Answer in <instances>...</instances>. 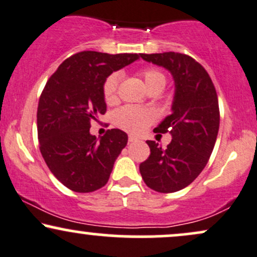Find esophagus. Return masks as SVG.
I'll use <instances>...</instances> for the list:
<instances>
[{
	"label": "esophagus",
	"mask_w": 257,
	"mask_h": 257,
	"mask_svg": "<svg viewBox=\"0 0 257 257\" xmlns=\"http://www.w3.org/2000/svg\"><path fill=\"white\" fill-rule=\"evenodd\" d=\"M137 141H138V138L133 137V135L129 137V143H137Z\"/></svg>",
	"instance_id": "1"
}]
</instances>
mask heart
I'll use <instances>...</instances> for the list:
<instances>
[{
  "label": "heart",
  "instance_id": "b5f03b06",
  "mask_svg": "<svg viewBox=\"0 0 257 257\" xmlns=\"http://www.w3.org/2000/svg\"><path fill=\"white\" fill-rule=\"evenodd\" d=\"M141 77L145 82L149 91L164 89L167 84V77L163 72L157 69H145L140 72ZM119 82V73L113 72L105 79L102 85V94L106 101L111 102L117 96V87ZM156 119V113L149 108L135 107V106H124L114 113V123L119 128L133 133L140 134Z\"/></svg>",
  "mask_w": 257,
  "mask_h": 257
}]
</instances>
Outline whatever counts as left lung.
<instances>
[{"instance_id":"obj_1","label":"left lung","mask_w":257,"mask_h":257,"mask_svg":"<svg viewBox=\"0 0 257 257\" xmlns=\"http://www.w3.org/2000/svg\"><path fill=\"white\" fill-rule=\"evenodd\" d=\"M141 58L172 73L175 93L172 113L155 128L169 133L172 141L166 150L146 141L151 155L140 164V174L153 191L176 192L193 182L213 152L220 125L216 90L204 67L188 55L167 52Z\"/></svg>"}]
</instances>
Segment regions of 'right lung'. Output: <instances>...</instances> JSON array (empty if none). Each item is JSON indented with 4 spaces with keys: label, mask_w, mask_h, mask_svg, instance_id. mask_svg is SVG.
Listing matches in <instances>:
<instances>
[{
    "label": "right lung",
    "mask_w": 257,
    "mask_h": 257,
    "mask_svg": "<svg viewBox=\"0 0 257 257\" xmlns=\"http://www.w3.org/2000/svg\"><path fill=\"white\" fill-rule=\"evenodd\" d=\"M140 57L81 52L66 59L47 82L37 108L40 150L53 175L70 190L93 192L108 181L128 135L111 129L96 139L89 132L90 120L106 112L105 79Z\"/></svg>",
    "instance_id": "add662e5"
}]
</instances>
